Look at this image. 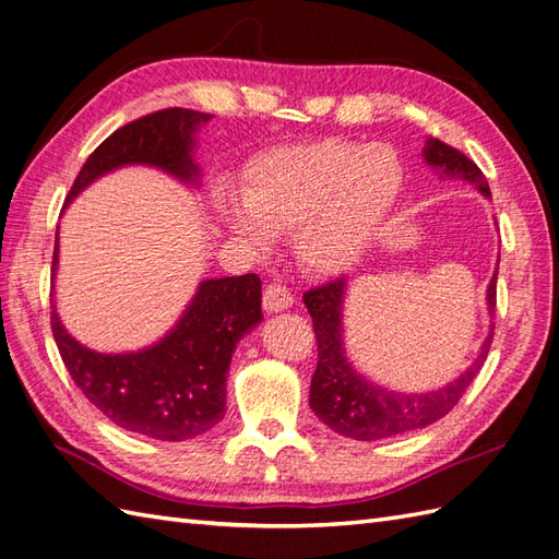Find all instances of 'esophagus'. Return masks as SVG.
I'll list each match as a JSON object with an SVG mask.
<instances>
[{
	"label": "esophagus",
	"mask_w": 559,
	"mask_h": 559,
	"mask_svg": "<svg viewBox=\"0 0 559 559\" xmlns=\"http://www.w3.org/2000/svg\"><path fill=\"white\" fill-rule=\"evenodd\" d=\"M293 295L290 290L285 288V285H269V288L264 290V299H262V307L266 313H278V311H285L293 307Z\"/></svg>",
	"instance_id": "esophagus-1"
}]
</instances>
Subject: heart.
Masks as SVG:
<instances>
[{
  "instance_id": "1",
  "label": "heart",
  "mask_w": 559,
  "mask_h": 559,
  "mask_svg": "<svg viewBox=\"0 0 559 559\" xmlns=\"http://www.w3.org/2000/svg\"><path fill=\"white\" fill-rule=\"evenodd\" d=\"M404 181V163L392 146L323 139L254 155L240 198L217 195L214 212L252 252H266L274 231L290 228L299 264L335 276L378 240Z\"/></svg>"
}]
</instances>
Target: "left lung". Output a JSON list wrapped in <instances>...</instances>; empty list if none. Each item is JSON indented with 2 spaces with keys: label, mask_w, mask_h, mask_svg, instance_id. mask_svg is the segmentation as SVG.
<instances>
[{
  "label": "left lung",
  "mask_w": 559,
  "mask_h": 559,
  "mask_svg": "<svg viewBox=\"0 0 559 559\" xmlns=\"http://www.w3.org/2000/svg\"><path fill=\"white\" fill-rule=\"evenodd\" d=\"M423 160L437 171L439 179L467 181L484 198H491L489 181L481 175V169L443 141L429 136L423 148ZM496 276L498 271H493L489 288H486V309L491 317L496 309ZM345 295L347 278H337L305 295V307L311 313L313 335H317L319 345V364L309 392V404L319 420L342 437L378 441L423 429L447 416L461 402L469 382L477 378L479 368L484 366L493 340V325L481 342L477 359L455 380L432 392H399L368 380L347 359L345 323H342Z\"/></svg>",
  "instance_id": "left-lung-1"
}]
</instances>
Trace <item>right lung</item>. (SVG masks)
<instances>
[{
  "label": "right lung",
  "mask_w": 559,
  "mask_h": 559,
  "mask_svg": "<svg viewBox=\"0 0 559 559\" xmlns=\"http://www.w3.org/2000/svg\"><path fill=\"white\" fill-rule=\"evenodd\" d=\"M212 116L167 108L112 132L98 146L68 193V203L110 171L130 165L160 169L198 189L203 169L195 163L198 130ZM59 228L51 269V331L70 378L82 394L127 432L157 441H186L205 435L226 413L228 364L242 335L262 323V281L254 274L198 283L179 321L136 352L90 349L68 333L56 311Z\"/></svg>",
  "instance_id": "right-lung-1"
}]
</instances>
